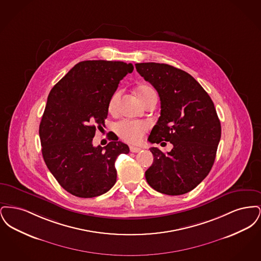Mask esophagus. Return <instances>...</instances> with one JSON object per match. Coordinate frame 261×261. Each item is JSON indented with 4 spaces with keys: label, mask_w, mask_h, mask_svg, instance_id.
Returning <instances> with one entry per match:
<instances>
[{
    "label": "esophagus",
    "mask_w": 261,
    "mask_h": 261,
    "mask_svg": "<svg viewBox=\"0 0 261 261\" xmlns=\"http://www.w3.org/2000/svg\"><path fill=\"white\" fill-rule=\"evenodd\" d=\"M140 150H141V148H138L135 146H130V151H132V152H139Z\"/></svg>",
    "instance_id": "34e87169"
}]
</instances>
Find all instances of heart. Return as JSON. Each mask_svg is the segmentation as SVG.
I'll use <instances>...</instances> for the list:
<instances>
[{
	"label": "heart",
	"mask_w": 261,
	"mask_h": 261,
	"mask_svg": "<svg viewBox=\"0 0 261 261\" xmlns=\"http://www.w3.org/2000/svg\"><path fill=\"white\" fill-rule=\"evenodd\" d=\"M122 92L116 91L112 96L109 101V112L114 113L117 110L118 101L121 98ZM137 95L139 99L144 103H146L151 97L156 96L155 91L148 85H142L137 88ZM149 129V124L145 121H132V120H122L116 123L114 130L117 135L129 143H138L144 136L145 132Z\"/></svg>",
	"instance_id": "heart-1"
}]
</instances>
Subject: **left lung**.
<instances>
[{
  "label": "left lung",
  "mask_w": 261,
  "mask_h": 261,
  "mask_svg": "<svg viewBox=\"0 0 261 261\" xmlns=\"http://www.w3.org/2000/svg\"><path fill=\"white\" fill-rule=\"evenodd\" d=\"M135 66L161 99V116L148 140L151 144L164 141L173 145L167 153L149 149L153 162L145 173L147 182L162 194H186L208 175L215 161L221 125L214 103L199 82L184 70L155 62Z\"/></svg>",
  "instance_id": "8db88e82"
}]
</instances>
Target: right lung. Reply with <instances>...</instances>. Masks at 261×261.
<instances>
[{"label": "right lung", "instance_id": "right-lung-1", "mask_svg": "<svg viewBox=\"0 0 261 261\" xmlns=\"http://www.w3.org/2000/svg\"><path fill=\"white\" fill-rule=\"evenodd\" d=\"M133 69L132 63L84 61L50 90L39 126L42 154L59 184L75 197H98L116 182L114 162L129 147L118 139L103 148L92 142L120 80Z\"/></svg>", "mask_w": 261, "mask_h": 261}]
</instances>
